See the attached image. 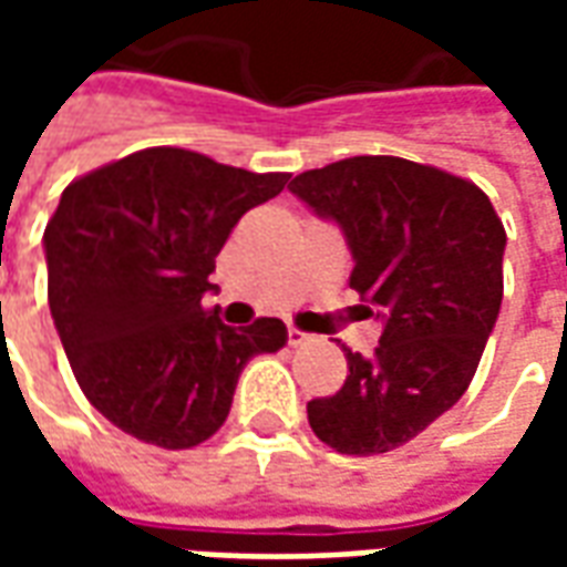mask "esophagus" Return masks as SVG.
I'll list each match as a JSON object with an SVG mask.
<instances>
[{"label":"esophagus","instance_id":"obj_1","mask_svg":"<svg viewBox=\"0 0 567 567\" xmlns=\"http://www.w3.org/2000/svg\"><path fill=\"white\" fill-rule=\"evenodd\" d=\"M312 337L303 331H297V328H288V346H307Z\"/></svg>","mask_w":567,"mask_h":567}]
</instances>
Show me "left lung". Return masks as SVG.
<instances>
[{
  "label": "left lung",
  "instance_id": "8db88e82",
  "mask_svg": "<svg viewBox=\"0 0 567 567\" xmlns=\"http://www.w3.org/2000/svg\"><path fill=\"white\" fill-rule=\"evenodd\" d=\"M352 251L349 285L382 321L373 355L346 349L349 377L309 401L321 443L343 455L404 446L474 380L504 295V224L458 175L404 157H349L288 185Z\"/></svg>",
  "mask_w": 567,
  "mask_h": 567
}]
</instances>
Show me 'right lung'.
Returning a JSON list of instances; mask_svg holds the SVG:
<instances>
[{
	"mask_svg": "<svg viewBox=\"0 0 567 567\" xmlns=\"http://www.w3.org/2000/svg\"><path fill=\"white\" fill-rule=\"evenodd\" d=\"M288 185L185 148H145L81 175L44 227L48 303L81 392L161 450L209 440L248 361L279 352V319L230 328L203 297L248 209Z\"/></svg>",
	"mask_w": 567,
	"mask_h": 567,
	"instance_id": "obj_1",
	"label": "right lung"
}]
</instances>
